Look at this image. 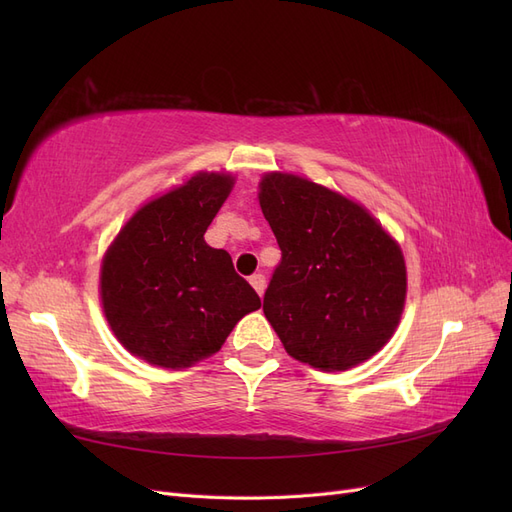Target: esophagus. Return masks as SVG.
Returning <instances> with one entry per match:
<instances>
[{
    "label": "esophagus",
    "instance_id": "obj_1",
    "mask_svg": "<svg viewBox=\"0 0 512 512\" xmlns=\"http://www.w3.org/2000/svg\"><path fill=\"white\" fill-rule=\"evenodd\" d=\"M250 284L254 286V290L260 294V297H262V292H265V286H267L265 275H262V273H254V275H250Z\"/></svg>",
    "mask_w": 512,
    "mask_h": 512
}]
</instances>
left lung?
I'll return each mask as SVG.
<instances>
[{
    "label": "left lung",
    "mask_w": 512,
    "mask_h": 512,
    "mask_svg": "<svg viewBox=\"0 0 512 512\" xmlns=\"http://www.w3.org/2000/svg\"><path fill=\"white\" fill-rule=\"evenodd\" d=\"M258 198L282 250L262 309L286 352L322 371L369 359L404 309L399 245L361 205L307 179L271 173Z\"/></svg>",
    "instance_id": "obj_1"
}]
</instances>
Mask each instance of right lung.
<instances>
[{
	"label": "right lung",
	"instance_id": "obj_1",
	"mask_svg": "<svg viewBox=\"0 0 512 512\" xmlns=\"http://www.w3.org/2000/svg\"><path fill=\"white\" fill-rule=\"evenodd\" d=\"M230 188L228 175H194L136 211L106 252V320L123 346L153 365L177 369L215 354L260 307L230 254L205 243Z\"/></svg>",
	"mask_w": 512,
	"mask_h": 512
}]
</instances>
